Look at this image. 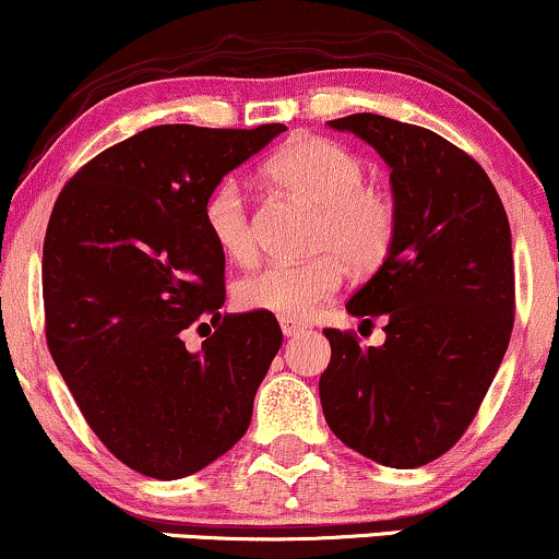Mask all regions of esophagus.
<instances>
[{
	"label": "esophagus",
	"mask_w": 559,
	"mask_h": 559,
	"mask_svg": "<svg viewBox=\"0 0 559 559\" xmlns=\"http://www.w3.org/2000/svg\"><path fill=\"white\" fill-rule=\"evenodd\" d=\"M281 330H284L286 337H296V335H301L304 330H307V324L299 322V320H288V317H281Z\"/></svg>",
	"instance_id": "obj_1"
}]
</instances>
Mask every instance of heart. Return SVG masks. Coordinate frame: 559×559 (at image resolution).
Masks as SVG:
<instances>
[{
	"mask_svg": "<svg viewBox=\"0 0 559 559\" xmlns=\"http://www.w3.org/2000/svg\"><path fill=\"white\" fill-rule=\"evenodd\" d=\"M267 180L320 209L314 252L309 263H271L237 284V301L250 312L307 320L343 284L345 265L371 273L390 258L397 237L392 198L366 186L358 154L322 136H296L265 165ZM203 227L224 258L250 263L258 237L242 186L224 178L203 203Z\"/></svg>",
	"mask_w": 559,
	"mask_h": 559,
	"instance_id": "b5f03b06",
	"label": "heart"
}]
</instances>
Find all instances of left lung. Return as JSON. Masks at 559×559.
<instances>
[{
	"mask_svg": "<svg viewBox=\"0 0 559 559\" xmlns=\"http://www.w3.org/2000/svg\"><path fill=\"white\" fill-rule=\"evenodd\" d=\"M356 133L392 169L397 237L350 296L353 317H384L386 341L361 348L324 330V420L345 447L394 469L433 462L477 415L513 330L511 227L496 186L438 133L356 112L328 121Z\"/></svg>",
	"mask_w": 559,
	"mask_h": 559,
	"instance_id": "left-lung-1",
	"label": "left lung"
}]
</instances>
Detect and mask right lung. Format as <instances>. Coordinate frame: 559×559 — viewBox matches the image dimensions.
Listing matches in <instances>:
<instances>
[{"mask_svg": "<svg viewBox=\"0 0 559 559\" xmlns=\"http://www.w3.org/2000/svg\"><path fill=\"white\" fill-rule=\"evenodd\" d=\"M284 131L154 126L97 154L56 198L44 242L48 350L90 428L141 475H193L250 426L284 335L267 312H218L224 255L203 203ZM198 319L217 330L193 354L179 332Z\"/></svg>", "mask_w": 559, "mask_h": 559, "instance_id": "add662e5", "label": "right lung"}]
</instances>
